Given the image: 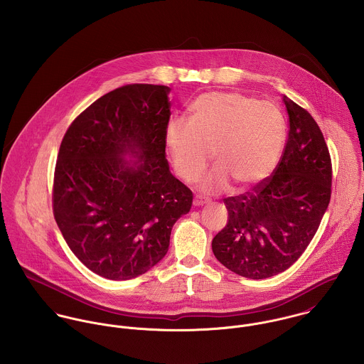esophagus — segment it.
Here are the masks:
<instances>
[{
    "label": "esophagus",
    "instance_id": "obj_1",
    "mask_svg": "<svg viewBox=\"0 0 364 364\" xmlns=\"http://www.w3.org/2000/svg\"><path fill=\"white\" fill-rule=\"evenodd\" d=\"M206 203H208V200H205V199H202V198H199V196H196V198L193 199V205H195L196 208L203 206V205H206Z\"/></svg>",
    "mask_w": 364,
    "mask_h": 364
}]
</instances>
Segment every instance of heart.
Returning <instances> with one entry per match:
<instances>
[{"instance_id": "1", "label": "heart", "mask_w": 364, "mask_h": 364, "mask_svg": "<svg viewBox=\"0 0 364 364\" xmlns=\"http://www.w3.org/2000/svg\"><path fill=\"white\" fill-rule=\"evenodd\" d=\"M191 120L175 117L165 129V144L175 172L198 181L211 158L217 166L202 183L220 192L231 181L248 189L274 171L284 149L287 124L282 110L238 92H210L191 105Z\"/></svg>"}]
</instances>
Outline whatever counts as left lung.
Returning a JSON list of instances; mask_svg holds the SVG:
<instances>
[{
	"instance_id": "8db88e82",
	"label": "left lung",
	"mask_w": 364,
	"mask_h": 364,
	"mask_svg": "<svg viewBox=\"0 0 364 364\" xmlns=\"http://www.w3.org/2000/svg\"><path fill=\"white\" fill-rule=\"evenodd\" d=\"M283 102L290 127L277 166L251 191L223 199L228 221L211 242L220 263L248 279L272 277L299 259L331 200L323 134L304 107L287 97Z\"/></svg>"
}]
</instances>
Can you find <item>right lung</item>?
I'll return each instance as SVG.
<instances>
[{
	"mask_svg": "<svg viewBox=\"0 0 364 364\" xmlns=\"http://www.w3.org/2000/svg\"><path fill=\"white\" fill-rule=\"evenodd\" d=\"M169 92L153 84L116 88L63 137L53 214L74 255L105 279L129 280L156 266L173 224L192 208V191L165 158Z\"/></svg>",
	"mask_w": 364,
	"mask_h": 364,
	"instance_id": "add662e5",
	"label": "right lung"
}]
</instances>
